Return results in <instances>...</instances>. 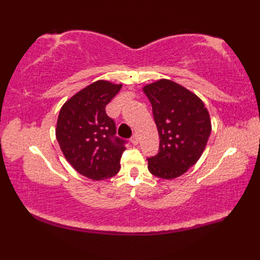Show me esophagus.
<instances>
[{
	"label": "esophagus",
	"instance_id": "34e87169",
	"mask_svg": "<svg viewBox=\"0 0 260 260\" xmlns=\"http://www.w3.org/2000/svg\"><path fill=\"white\" fill-rule=\"evenodd\" d=\"M131 142H132V144H134V145H136L137 143H139V135L137 134H134L133 136H132V139H131Z\"/></svg>",
	"mask_w": 260,
	"mask_h": 260
}]
</instances>
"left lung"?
<instances>
[{"label": "left lung", "mask_w": 260, "mask_h": 260, "mask_svg": "<svg viewBox=\"0 0 260 260\" xmlns=\"http://www.w3.org/2000/svg\"><path fill=\"white\" fill-rule=\"evenodd\" d=\"M151 102L159 148L147 158L148 171L161 179L184 174L200 158L211 133L207 107L196 93L169 79L143 87Z\"/></svg>", "instance_id": "left-lung-1"}]
</instances>
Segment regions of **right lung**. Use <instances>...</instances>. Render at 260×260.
Returning <instances> with one entry per match:
<instances>
[{
    "mask_svg": "<svg viewBox=\"0 0 260 260\" xmlns=\"http://www.w3.org/2000/svg\"><path fill=\"white\" fill-rule=\"evenodd\" d=\"M120 88V84L97 80L60 109L56 128L60 148L71 167L91 180L112 178L120 169L126 142L115 136V121L105 110Z\"/></svg>",
    "mask_w": 260,
    "mask_h": 260,
    "instance_id": "1",
    "label": "right lung"
}]
</instances>
